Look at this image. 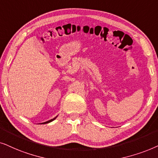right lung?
<instances>
[{"mask_svg": "<svg viewBox=\"0 0 158 158\" xmlns=\"http://www.w3.org/2000/svg\"><path fill=\"white\" fill-rule=\"evenodd\" d=\"M56 118H57V116L55 117L54 118H52V119H51V120H49V121H46V122H44V123H43V124H45V123H50V122H51V121H54V120L56 119Z\"/></svg>", "mask_w": 158, "mask_h": 158, "instance_id": "1", "label": "right lung"}]
</instances>
